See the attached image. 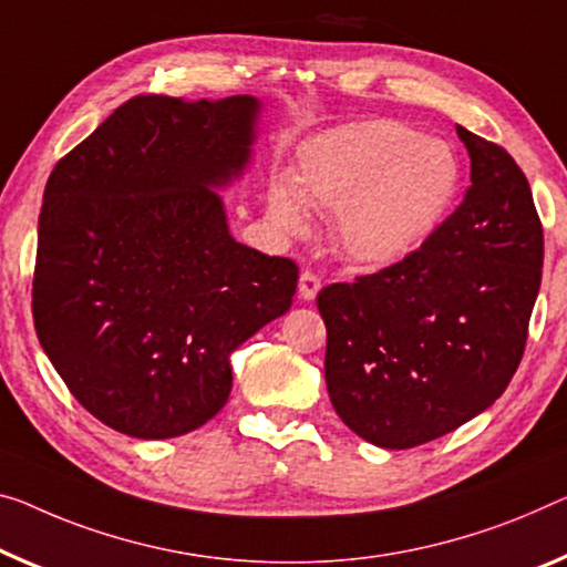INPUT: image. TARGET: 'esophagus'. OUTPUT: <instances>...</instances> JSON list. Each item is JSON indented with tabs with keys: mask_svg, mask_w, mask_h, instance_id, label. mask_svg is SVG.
Instances as JSON below:
<instances>
[{
	"mask_svg": "<svg viewBox=\"0 0 567 567\" xmlns=\"http://www.w3.org/2000/svg\"><path fill=\"white\" fill-rule=\"evenodd\" d=\"M319 289H321V278H319L317 274L303 271V274L299 276V296H301L303 301H311L313 296L319 293Z\"/></svg>",
	"mask_w": 567,
	"mask_h": 567,
	"instance_id": "obj_1",
	"label": "esophagus"
}]
</instances>
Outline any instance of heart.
<instances>
[{"instance_id":"heart-1","label":"heart","mask_w":567,"mask_h":567,"mask_svg":"<svg viewBox=\"0 0 567 567\" xmlns=\"http://www.w3.org/2000/svg\"><path fill=\"white\" fill-rule=\"evenodd\" d=\"M461 164L446 142L390 118L350 121L299 146L291 185L276 179L266 215L281 235L311 228L309 207L334 210L339 248L388 266L421 248L454 207Z\"/></svg>"}]
</instances>
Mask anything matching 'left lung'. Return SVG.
<instances>
[{
	"label": "left lung",
	"instance_id": "1",
	"mask_svg": "<svg viewBox=\"0 0 567 567\" xmlns=\"http://www.w3.org/2000/svg\"><path fill=\"white\" fill-rule=\"evenodd\" d=\"M472 187L421 248L324 286V378L337 415L382 449H413L486 411L517 372L543 278V223L525 172L456 126Z\"/></svg>",
	"mask_w": 567,
	"mask_h": 567
}]
</instances>
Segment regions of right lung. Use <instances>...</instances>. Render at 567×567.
Segmentation results:
<instances>
[{"mask_svg":"<svg viewBox=\"0 0 567 567\" xmlns=\"http://www.w3.org/2000/svg\"><path fill=\"white\" fill-rule=\"evenodd\" d=\"M260 103L134 95L50 172L32 317L73 398L109 429L174 439L228 403L230 352L289 311L291 258L228 233Z\"/></svg>","mask_w":567,"mask_h":567,"instance_id":"obj_1","label":"right lung"}]
</instances>
